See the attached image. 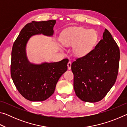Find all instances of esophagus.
<instances>
[{
  "label": "esophagus",
  "mask_w": 127,
  "mask_h": 127,
  "mask_svg": "<svg viewBox=\"0 0 127 127\" xmlns=\"http://www.w3.org/2000/svg\"><path fill=\"white\" fill-rule=\"evenodd\" d=\"M71 64H72V63H71V62H70V61H69L67 65H68V69L69 70H70V69H71Z\"/></svg>",
  "instance_id": "34e87169"
}]
</instances>
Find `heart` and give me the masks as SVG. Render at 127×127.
<instances>
[{
    "label": "heart",
    "mask_w": 127,
    "mask_h": 127,
    "mask_svg": "<svg viewBox=\"0 0 127 127\" xmlns=\"http://www.w3.org/2000/svg\"><path fill=\"white\" fill-rule=\"evenodd\" d=\"M98 34L94 30L82 27L66 29L61 35L62 44L64 46H72V53L78 57H85L93 50L98 41ZM61 50L63 48H61Z\"/></svg>",
    "instance_id": "heart-1"
}]
</instances>
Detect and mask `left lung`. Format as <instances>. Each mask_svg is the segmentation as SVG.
<instances>
[{"mask_svg":"<svg viewBox=\"0 0 127 127\" xmlns=\"http://www.w3.org/2000/svg\"><path fill=\"white\" fill-rule=\"evenodd\" d=\"M119 59V47L105 29L102 39L93 50L72 63L73 87L77 97L85 102L101 100L115 82Z\"/></svg>","mask_w":127,"mask_h":127,"instance_id":"left-lung-1","label":"left lung"}]
</instances>
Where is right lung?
<instances>
[{"label":"right lung","instance_id":"add662e5","mask_svg":"<svg viewBox=\"0 0 127 127\" xmlns=\"http://www.w3.org/2000/svg\"><path fill=\"white\" fill-rule=\"evenodd\" d=\"M55 20L29 23L21 30L12 50L10 74L14 84L21 95L31 101H42L54 92L60 77L67 70L68 59L54 63L30 62L26 54V45L32 36H53Z\"/></svg>","mask_w":127,"mask_h":127}]
</instances>
